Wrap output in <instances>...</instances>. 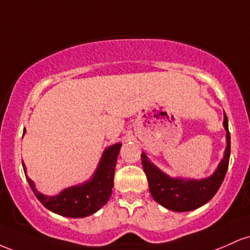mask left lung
Here are the masks:
<instances>
[{
    "label": "left lung",
    "instance_id": "8db88e82",
    "mask_svg": "<svg viewBox=\"0 0 250 250\" xmlns=\"http://www.w3.org/2000/svg\"><path fill=\"white\" fill-rule=\"evenodd\" d=\"M227 131V148L222 161L215 173L208 179L185 180L171 179L162 173L159 168L147 159L145 153L141 154L142 167L148 179L149 190L153 199L165 208L174 211H189L201 207L217 193L225 180L230 156V134L228 129V119L225 114L223 121Z\"/></svg>",
    "mask_w": 250,
    "mask_h": 250
}]
</instances>
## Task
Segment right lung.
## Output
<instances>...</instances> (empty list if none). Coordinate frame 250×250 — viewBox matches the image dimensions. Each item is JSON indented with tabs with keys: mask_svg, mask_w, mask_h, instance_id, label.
<instances>
[{
	"mask_svg": "<svg viewBox=\"0 0 250 250\" xmlns=\"http://www.w3.org/2000/svg\"><path fill=\"white\" fill-rule=\"evenodd\" d=\"M121 146L122 143H116L105 149L93 179L83 185L64 189L56 196H47L39 193L27 174L25 177L35 196L49 210L67 217L89 216L102 208L110 197L114 187L115 166ZM23 169L25 170L24 165Z\"/></svg>",
	"mask_w": 250,
	"mask_h": 250,
	"instance_id": "add662e5",
	"label": "right lung"
}]
</instances>
